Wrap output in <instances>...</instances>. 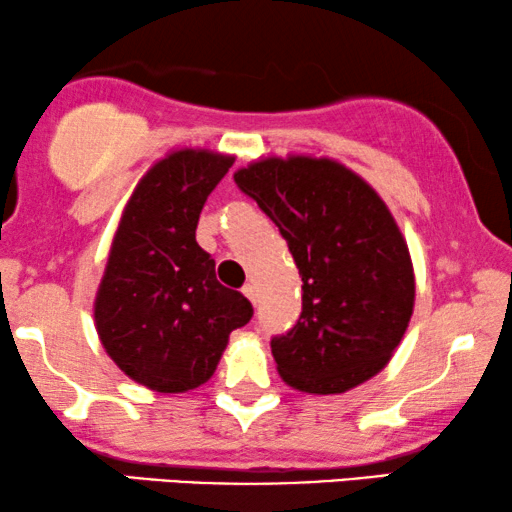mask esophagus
<instances>
[{
	"instance_id": "34e87169",
	"label": "esophagus",
	"mask_w": 512,
	"mask_h": 512,
	"mask_svg": "<svg viewBox=\"0 0 512 512\" xmlns=\"http://www.w3.org/2000/svg\"><path fill=\"white\" fill-rule=\"evenodd\" d=\"M242 293H244V296H247L254 305L258 303V291H256V286H254V284H247V286H244Z\"/></svg>"
}]
</instances>
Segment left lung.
<instances>
[{
    "label": "left lung",
    "instance_id": "obj_1",
    "mask_svg": "<svg viewBox=\"0 0 512 512\" xmlns=\"http://www.w3.org/2000/svg\"><path fill=\"white\" fill-rule=\"evenodd\" d=\"M235 184L289 244L303 277L296 326L270 342L277 370L305 394H342L387 366L415 305L408 244L380 195L328 158H265Z\"/></svg>",
    "mask_w": 512,
    "mask_h": 512
}]
</instances>
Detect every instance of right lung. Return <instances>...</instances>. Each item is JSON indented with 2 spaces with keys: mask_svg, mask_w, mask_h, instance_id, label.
I'll return each instance as SVG.
<instances>
[{
  "mask_svg": "<svg viewBox=\"0 0 512 512\" xmlns=\"http://www.w3.org/2000/svg\"><path fill=\"white\" fill-rule=\"evenodd\" d=\"M233 156L181 149L144 174L111 242L95 298L104 349L132 380L181 394L214 375L228 335L254 317L195 242L202 207Z\"/></svg>",
  "mask_w": 512,
  "mask_h": 512,
  "instance_id": "obj_1",
  "label": "right lung"
}]
</instances>
